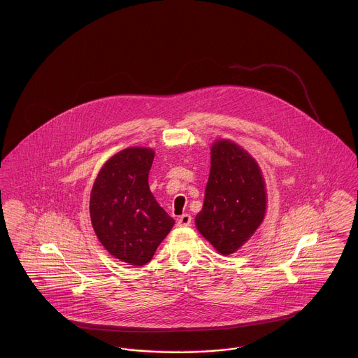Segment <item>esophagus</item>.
<instances>
[{
  "label": "esophagus",
  "instance_id": "1",
  "mask_svg": "<svg viewBox=\"0 0 358 358\" xmlns=\"http://www.w3.org/2000/svg\"><path fill=\"white\" fill-rule=\"evenodd\" d=\"M177 224H178V227H189V225L192 224V216L187 215V213L180 216V217L177 219Z\"/></svg>",
  "mask_w": 358,
  "mask_h": 358
}]
</instances>
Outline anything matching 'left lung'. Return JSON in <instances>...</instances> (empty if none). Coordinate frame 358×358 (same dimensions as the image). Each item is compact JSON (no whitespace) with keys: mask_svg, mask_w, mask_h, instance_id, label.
Here are the masks:
<instances>
[{"mask_svg":"<svg viewBox=\"0 0 358 358\" xmlns=\"http://www.w3.org/2000/svg\"><path fill=\"white\" fill-rule=\"evenodd\" d=\"M266 187L251 154L228 139L210 149V173L196 227L222 255L247 243L266 213Z\"/></svg>","mask_w":358,"mask_h":358,"instance_id":"left-lung-1","label":"left lung"}]
</instances>
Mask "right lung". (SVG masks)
<instances>
[{"label":"right lung","instance_id":"add662e5","mask_svg":"<svg viewBox=\"0 0 358 358\" xmlns=\"http://www.w3.org/2000/svg\"><path fill=\"white\" fill-rule=\"evenodd\" d=\"M153 159L149 148H127L103 165L91 190L96 236L111 255L131 266L149 263L174 225L149 187Z\"/></svg>","mask_w":358,"mask_h":358}]
</instances>
